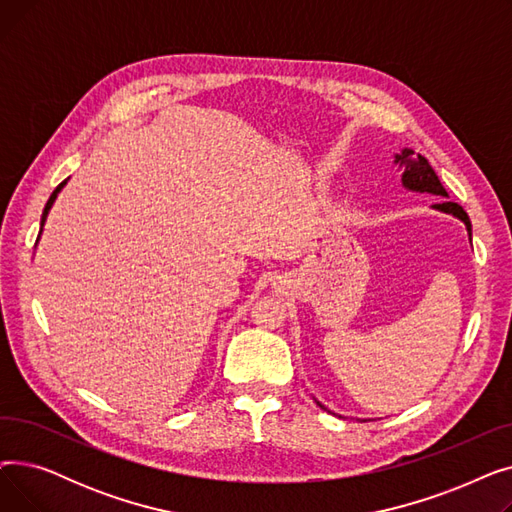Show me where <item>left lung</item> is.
<instances>
[{"mask_svg": "<svg viewBox=\"0 0 512 512\" xmlns=\"http://www.w3.org/2000/svg\"><path fill=\"white\" fill-rule=\"evenodd\" d=\"M394 166H398V170H400L402 188H407V191H411V193H429V195L448 199L446 188L442 186L438 174L434 172L432 166H429V161L423 155L415 153L409 147H402L398 153H394ZM432 207L442 211V213L454 215L456 220H461L465 224L469 240H471V220H469V215L465 213V209L461 205H456L452 201H442V203H436ZM313 400L317 402V407H321L324 411H330V409L321 405L317 398H313ZM359 421H367V419H359Z\"/></svg>", "mask_w": 512, "mask_h": 512, "instance_id": "left-lung-1", "label": "left lung"}]
</instances>
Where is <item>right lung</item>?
<instances>
[{"mask_svg":"<svg viewBox=\"0 0 512 512\" xmlns=\"http://www.w3.org/2000/svg\"><path fill=\"white\" fill-rule=\"evenodd\" d=\"M68 180L70 178H66L58 188H56V191H53L51 193V197H49V201H47V205H45V209H43V215H41V232H39V238H41V234H43V226H45V222H47V215H49V211H51V207H53V203H56V199H58V195L62 193V188L68 184ZM39 238H37V242H39Z\"/></svg>","mask_w":512,"mask_h":512,"instance_id":"obj_1","label":"right lung"}]
</instances>
